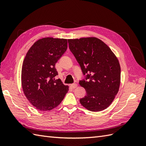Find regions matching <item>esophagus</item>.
I'll use <instances>...</instances> for the list:
<instances>
[{
    "mask_svg": "<svg viewBox=\"0 0 146 146\" xmlns=\"http://www.w3.org/2000/svg\"><path fill=\"white\" fill-rule=\"evenodd\" d=\"M77 86V83H73L70 85V87H71L72 89H74V88H76Z\"/></svg>",
    "mask_w": 146,
    "mask_h": 146,
    "instance_id": "obj_1",
    "label": "esophagus"
}]
</instances>
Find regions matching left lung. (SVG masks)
<instances>
[{
  "mask_svg": "<svg viewBox=\"0 0 146 146\" xmlns=\"http://www.w3.org/2000/svg\"><path fill=\"white\" fill-rule=\"evenodd\" d=\"M68 43L85 76L79 81L86 90L80 104L91 111L106 109L112 103L120 85L121 67L117 58L97 38L68 39Z\"/></svg>",
  "mask_w": 146,
  "mask_h": 146,
  "instance_id": "8db88e82",
  "label": "left lung"
}]
</instances>
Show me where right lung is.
<instances>
[{"label":"right lung","mask_w":146,"mask_h":146,"mask_svg":"<svg viewBox=\"0 0 146 146\" xmlns=\"http://www.w3.org/2000/svg\"><path fill=\"white\" fill-rule=\"evenodd\" d=\"M66 39L44 38L30 47L23 61L22 86L29 101L39 111L56 107L68 91L60 78L55 64L68 48Z\"/></svg>","instance_id":"obj_1"}]
</instances>
